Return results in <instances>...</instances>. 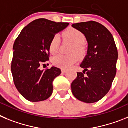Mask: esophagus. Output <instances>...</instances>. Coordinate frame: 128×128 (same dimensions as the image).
<instances>
[{"label":"esophagus","mask_w":128,"mask_h":128,"mask_svg":"<svg viewBox=\"0 0 128 128\" xmlns=\"http://www.w3.org/2000/svg\"><path fill=\"white\" fill-rule=\"evenodd\" d=\"M61 71H62V73H65L66 72H67V70H66V69H62Z\"/></svg>","instance_id":"obj_1"}]
</instances>
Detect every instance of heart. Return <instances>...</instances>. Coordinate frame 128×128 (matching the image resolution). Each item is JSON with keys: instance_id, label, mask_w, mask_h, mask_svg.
<instances>
[{"instance_id": "1", "label": "heart", "mask_w": 128, "mask_h": 128, "mask_svg": "<svg viewBox=\"0 0 128 128\" xmlns=\"http://www.w3.org/2000/svg\"><path fill=\"white\" fill-rule=\"evenodd\" d=\"M64 36L67 40L73 44V47L71 50V53H75L81 55L84 52V47L82 44L86 40V37L82 33L76 29H70L64 33ZM60 44V37L58 35H55L52 38L50 43L49 50L50 52L55 55L58 51ZM77 60V56L75 54L66 56L62 55H57L53 56L52 63L56 66L62 68H68L75 64Z\"/></svg>"}]
</instances>
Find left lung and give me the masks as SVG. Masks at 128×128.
<instances>
[{
  "label": "left lung",
  "instance_id": "left-lung-1",
  "mask_svg": "<svg viewBox=\"0 0 128 128\" xmlns=\"http://www.w3.org/2000/svg\"><path fill=\"white\" fill-rule=\"evenodd\" d=\"M72 27L82 32L88 42L87 55L80 65L84 70L77 72L72 83V93L82 102H96L108 93L115 78L117 48L112 33L100 23L89 21Z\"/></svg>",
  "mask_w": 128,
  "mask_h": 128
}]
</instances>
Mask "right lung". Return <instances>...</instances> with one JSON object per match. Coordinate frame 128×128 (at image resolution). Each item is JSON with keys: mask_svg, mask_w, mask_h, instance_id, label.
<instances>
[{"mask_svg": "<svg viewBox=\"0 0 128 128\" xmlns=\"http://www.w3.org/2000/svg\"><path fill=\"white\" fill-rule=\"evenodd\" d=\"M45 18L33 21L21 31L13 45L12 73L17 90L30 102L48 99L53 93V81L60 69L40 70V66L49 60L52 38L68 26Z\"/></svg>", "mask_w": 128, "mask_h": 128, "instance_id": "add662e5", "label": "right lung"}]
</instances>
